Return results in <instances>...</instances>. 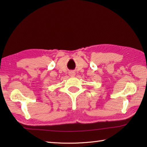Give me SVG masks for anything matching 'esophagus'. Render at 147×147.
Segmentation results:
<instances>
[{"label":"esophagus","mask_w":147,"mask_h":147,"mask_svg":"<svg viewBox=\"0 0 147 147\" xmlns=\"http://www.w3.org/2000/svg\"><path fill=\"white\" fill-rule=\"evenodd\" d=\"M69 75L71 76H74V75H75V74H74V72H71V73H69Z\"/></svg>","instance_id":"obj_1"}]
</instances>
